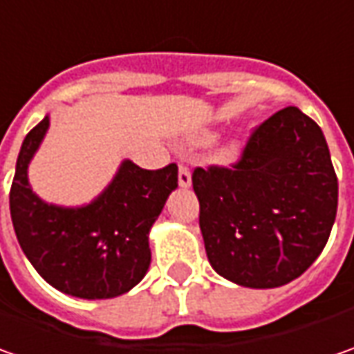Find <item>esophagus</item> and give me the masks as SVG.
Returning <instances> with one entry per match:
<instances>
[{
	"instance_id": "obj_1",
	"label": "esophagus",
	"mask_w": 354,
	"mask_h": 354,
	"mask_svg": "<svg viewBox=\"0 0 354 354\" xmlns=\"http://www.w3.org/2000/svg\"><path fill=\"white\" fill-rule=\"evenodd\" d=\"M179 187H183V189L191 187V171L187 169L185 165L179 167Z\"/></svg>"
}]
</instances>
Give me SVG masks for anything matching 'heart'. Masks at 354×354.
<instances>
[{
	"mask_svg": "<svg viewBox=\"0 0 354 354\" xmlns=\"http://www.w3.org/2000/svg\"><path fill=\"white\" fill-rule=\"evenodd\" d=\"M214 138H216L214 131H211V129H203V131H198V133H195V136L191 138V143H195V145H207V143H211ZM238 156H240V143L238 142L225 143V145H221V147L214 151V159H216L218 163H232Z\"/></svg>",
	"mask_w": 354,
	"mask_h": 354,
	"instance_id": "1",
	"label": "heart"
}]
</instances>
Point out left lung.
<instances>
[{"instance_id":"1","label":"left lung","mask_w":354,"mask_h":354,"mask_svg":"<svg viewBox=\"0 0 354 354\" xmlns=\"http://www.w3.org/2000/svg\"><path fill=\"white\" fill-rule=\"evenodd\" d=\"M193 189L212 270L254 290L299 278L337 216L339 185L325 136L295 106L254 129L232 169H195Z\"/></svg>"}]
</instances>
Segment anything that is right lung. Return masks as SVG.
<instances>
[{"mask_svg":"<svg viewBox=\"0 0 354 354\" xmlns=\"http://www.w3.org/2000/svg\"><path fill=\"white\" fill-rule=\"evenodd\" d=\"M48 126L50 118L45 116L25 136L9 193L21 250L59 292L80 299L118 297L149 270V230L177 189V165L147 171L124 159L114 179L88 205H53L29 183V163Z\"/></svg>","mask_w":354,"mask_h":354,"instance_id":"obj_1","label":"right lung"}]
</instances>
